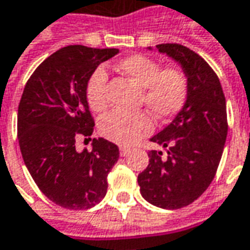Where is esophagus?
<instances>
[{
    "instance_id": "1",
    "label": "esophagus",
    "mask_w": 250,
    "mask_h": 250,
    "mask_svg": "<svg viewBox=\"0 0 250 250\" xmlns=\"http://www.w3.org/2000/svg\"><path fill=\"white\" fill-rule=\"evenodd\" d=\"M129 151H130V150L126 148V147H121V148H120V154H121V157H126V155L129 154Z\"/></svg>"
}]
</instances>
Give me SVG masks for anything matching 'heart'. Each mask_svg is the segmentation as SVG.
Instances as JSON below:
<instances>
[{"label":"heart","instance_id":"obj_1","mask_svg":"<svg viewBox=\"0 0 250 250\" xmlns=\"http://www.w3.org/2000/svg\"><path fill=\"white\" fill-rule=\"evenodd\" d=\"M115 70L142 89V103L160 122H167L182 111L188 99L190 81L180 66L161 67L160 62L145 56L132 55L120 60ZM85 96L93 111H103L108 105L107 73L96 68L86 82ZM100 133L120 146H132L150 135L154 121L147 111L128 113L113 110L102 118Z\"/></svg>","mask_w":250,"mask_h":250}]
</instances>
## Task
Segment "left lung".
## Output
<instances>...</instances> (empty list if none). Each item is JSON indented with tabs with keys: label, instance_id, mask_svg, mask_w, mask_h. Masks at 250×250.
<instances>
[{
	"label": "left lung",
	"instance_id": "left-lung-1",
	"mask_svg": "<svg viewBox=\"0 0 250 250\" xmlns=\"http://www.w3.org/2000/svg\"><path fill=\"white\" fill-rule=\"evenodd\" d=\"M188 75V99L152 143L168 150L148 151V167L137 176L146 201L164 209H180L199 198L212 183L227 137V110L219 77L198 53L180 43L157 45Z\"/></svg>",
	"mask_w": 250,
	"mask_h": 250
}]
</instances>
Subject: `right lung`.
<instances>
[{"instance_id":"obj_1","label":"right lung","mask_w":250,"mask_h":250,"mask_svg":"<svg viewBox=\"0 0 250 250\" xmlns=\"http://www.w3.org/2000/svg\"><path fill=\"white\" fill-rule=\"evenodd\" d=\"M117 53L68 45L45 59L24 86L18 110L21 157L38 188L59 207L89 209L107 192V176L120 158L117 145L99 137L90 150L78 151L75 142L95 128L86 82Z\"/></svg>"}]
</instances>
